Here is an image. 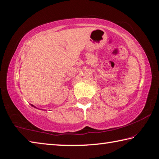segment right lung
I'll use <instances>...</instances> for the list:
<instances>
[{"label": "right lung", "mask_w": 159, "mask_h": 159, "mask_svg": "<svg viewBox=\"0 0 159 159\" xmlns=\"http://www.w3.org/2000/svg\"><path fill=\"white\" fill-rule=\"evenodd\" d=\"M32 106H33V105H32ZM34 107H35V106H34Z\"/></svg>", "instance_id": "1"}]
</instances>
